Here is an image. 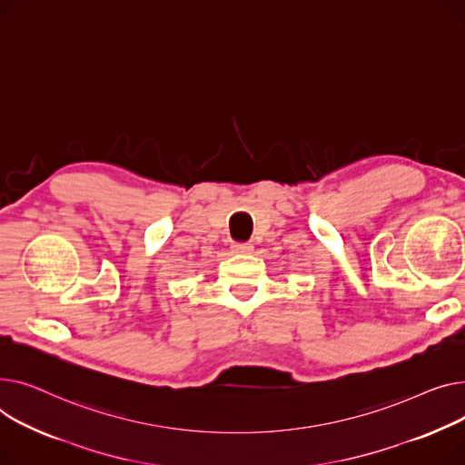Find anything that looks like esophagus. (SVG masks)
<instances>
[{
  "label": "esophagus",
  "mask_w": 465,
  "mask_h": 465,
  "mask_svg": "<svg viewBox=\"0 0 465 465\" xmlns=\"http://www.w3.org/2000/svg\"><path fill=\"white\" fill-rule=\"evenodd\" d=\"M232 252L234 253H250V252H253V243H250V242H238V243L232 245Z\"/></svg>",
  "instance_id": "34e87169"
}]
</instances>
